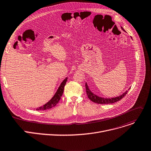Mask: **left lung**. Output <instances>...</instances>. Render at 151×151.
Masks as SVG:
<instances>
[{"label":"left lung","instance_id":"8db88e82","mask_svg":"<svg viewBox=\"0 0 151 151\" xmlns=\"http://www.w3.org/2000/svg\"><path fill=\"white\" fill-rule=\"evenodd\" d=\"M122 28L123 30H124L122 27ZM86 93H87L88 98L90 100H91L92 101H93L95 103H97V104H112V103L117 102V101H119L121 99H122L127 94V92L129 91V90H126V91L124 93H123L122 95H121L119 96H117V97L112 98H104L98 96L96 95L95 94H94L93 93H92L91 92V90L89 89L87 83H86ZM129 89H130V88H129Z\"/></svg>","mask_w":151,"mask_h":151}]
</instances>
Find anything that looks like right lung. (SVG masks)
Segmentation results:
<instances>
[{
    "label": "right lung",
    "instance_id": "add662e5",
    "mask_svg": "<svg viewBox=\"0 0 151 151\" xmlns=\"http://www.w3.org/2000/svg\"><path fill=\"white\" fill-rule=\"evenodd\" d=\"M67 81V78L64 79V81L62 82L61 85H60V86L58 88L57 92H56L53 97L43 106H41L36 109V110H44L48 109H51L53 107H55L59 103V100L61 99V97L63 95L64 89V86L66 84Z\"/></svg>",
    "mask_w": 151,
    "mask_h": 151
}]
</instances>
